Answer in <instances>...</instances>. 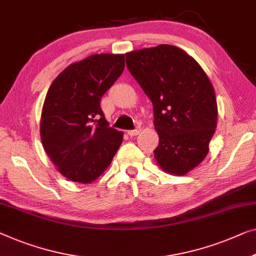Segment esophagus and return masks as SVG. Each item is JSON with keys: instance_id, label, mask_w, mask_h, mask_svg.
<instances>
[{"instance_id": "esophagus-1", "label": "esophagus", "mask_w": 256, "mask_h": 256, "mask_svg": "<svg viewBox=\"0 0 256 256\" xmlns=\"http://www.w3.org/2000/svg\"><path fill=\"white\" fill-rule=\"evenodd\" d=\"M138 132H140V129H134V130H128L127 134L130 137H132V136H136Z\"/></svg>"}]
</instances>
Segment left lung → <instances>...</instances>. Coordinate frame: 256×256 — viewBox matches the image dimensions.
<instances>
[{
	"label": "left lung",
	"instance_id": "8db88e82",
	"mask_svg": "<svg viewBox=\"0 0 256 256\" xmlns=\"http://www.w3.org/2000/svg\"><path fill=\"white\" fill-rule=\"evenodd\" d=\"M128 70L154 105L162 171L184 176L209 151L217 127V100L202 66L179 47L158 45L126 54Z\"/></svg>",
	"mask_w": 256,
	"mask_h": 256
}]
</instances>
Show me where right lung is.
<instances>
[{"instance_id":"add662e5","label":"right lung","mask_w":256,"mask_h":256,"mask_svg":"<svg viewBox=\"0 0 256 256\" xmlns=\"http://www.w3.org/2000/svg\"><path fill=\"white\" fill-rule=\"evenodd\" d=\"M124 69V54H94L69 64L48 88L40 138L52 162L70 181L98 179L121 146L124 132L108 127L100 99Z\"/></svg>"}]
</instances>
